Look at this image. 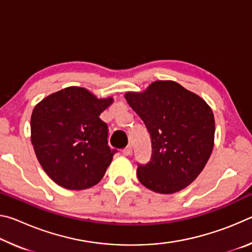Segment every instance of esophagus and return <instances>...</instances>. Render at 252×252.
<instances>
[{"mask_svg": "<svg viewBox=\"0 0 252 252\" xmlns=\"http://www.w3.org/2000/svg\"><path fill=\"white\" fill-rule=\"evenodd\" d=\"M123 155H125V156H130L131 155V153H132V147L131 146H127L126 149H123Z\"/></svg>", "mask_w": 252, "mask_h": 252, "instance_id": "obj_1", "label": "esophagus"}]
</instances>
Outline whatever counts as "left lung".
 I'll return each mask as SVG.
<instances>
[{"label": "left lung", "instance_id": "obj_1", "mask_svg": "<svg viewBox=\"0 0 252 252\" xmlns=\"http://www.w3.org/2000/svg\"><path fill=\"white\" fill-rule=\"evenodd\" d=\"M125 97L142 119L152 142L151 160L136 176L157 193L170 194L192 183L207 164L215 144V117L198 94L174 81H155Z\"/></svg>", "mask_w": 252, "mask_h": 252}]
</instances>
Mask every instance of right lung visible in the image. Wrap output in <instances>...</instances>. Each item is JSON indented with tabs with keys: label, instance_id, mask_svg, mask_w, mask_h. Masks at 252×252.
I'll use <instances>...</instances> for the list:
<instances>
[{
	"label": "right lung",
	"instance_id": "right-lung-1",
	"mask_svg": "<svg viewBox=\"0 0 252 252\" xmlns=\"http://www.w3.org/2000/svg\"><path fill=\"white\" fill-rule=\"evenodd\" d=\"M113 97L97 99L87 89L69 87L34 106L31 142L45 173L62 188L84 190L103 178L116 150L100 114Z\"/></svg>",
	"mask_w": 252,
	"mask_h": 252
}]
</instances>
